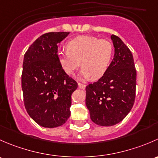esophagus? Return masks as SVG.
Listing matches in <instances>:
<instances>
[{
	"mask_svg": "<svg viewBox=\"0 0 158 158\" xmlns=\"http://www.w3.org/2000/svg\"><path fill=\"white\" fill-rule=\"evenodd\" d=\"M78 87H79L80 89H82V90H84V89H85V87H86V85L81 84V83H78Z\"/></svg>",
	"mask_w": 158,
	"mask_h": 158,
	"instance_id": "esophagus-1",
	"label": "esophagus"
}]
</instances>
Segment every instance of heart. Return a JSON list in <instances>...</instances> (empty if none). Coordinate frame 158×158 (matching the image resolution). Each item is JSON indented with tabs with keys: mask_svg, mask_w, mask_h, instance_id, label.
I'll list each match as a JSON object with an SVG mask.
<instances>
[{
	"mask_svg": "<svg viewBox=\"0 0 158 158\" xmlns=\"http://www.w3.org/2000/svg\"><path fill=\"white\" fill-rule=\"evenodd\" d=\"M67 52H58V61L61 69L73 75L81 67L80 78L97 80L102 77L110 68L113 56V44L107 40L91 35H79L66 44ZM81 64H79V61Z\"/></svg>",
	"mask_w": 158,
	"mask_h": 158,
	"instance_id": "1",
	"label": "heart"
}]
</instances>
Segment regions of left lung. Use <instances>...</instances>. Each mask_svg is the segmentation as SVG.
I'll return each instance as SVG.
<instances>
[{
  "mask_svg": "<svg viewBox=\"0 0 158 158\" xmlns=\"http://www.w3.org/2000/svg\"><path fill=\"white\" fill-rule=\"evenodd\" d=\"M114 57L108 71L86 87V106L97 125L112 126L131 110L135 98L136 70L129 48L119 37L111 35Z\"/></svg>",
  "mask_w": 158,
  "mask_h": 158,
  "instance_id": "obj_1",
  "label": "left lung"
}]
</instances>
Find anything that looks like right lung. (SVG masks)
Returning <instances> with one entry per match:
<instances>
[{
  "instance_id": "add662e5",
  "label": "right lung",
  "mask_w": 158,
  "mask_h": 158,
  "mask_svg": "<svg viewBox=\"0 0 158 158\" xmlns=\"http://www.w3.org/2000/svg\"><path fill=\"white\" fill-rule=\"evenodd\" d=\"M70 32H48L39 37L24 55L22 90L25 108L37 124L55 128L71 115V94L77 83L58 61V44Z\"/></svg>"
}]
</instances>
